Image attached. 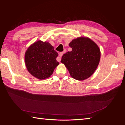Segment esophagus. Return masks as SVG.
<instances>
[{
    "instance_id": "esophagus-1",
    "label": "esophagus",
    "mask_w": 125,
    "mask_h": 125,
    "mask_svg": "<svg viewBox=\"0 0 125 125\" xmlns=\"http://www.w3.org/2000/svg\"><path fill=\"white\" fill-rule=\"evenodd\" d=\"M63 54V52H60L59 54V57H58L57 58V60L58 62H60V60H61V57H62V56Z\"/></svg>"
}]
</instances>
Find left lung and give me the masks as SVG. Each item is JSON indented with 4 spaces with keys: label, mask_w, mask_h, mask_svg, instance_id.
<instances>
[{
    "label": "left lung",
    "mask_w": 125,
    "mask_h": 125,
    "mask_svg": "<svg viewBox=\"0 0 125 125\" xmlns=\"http://www.w3.org/2000/svg\"><path fill=\"white\" fill-rule=\"evenodd\" d=\"M72 48L62 56L61 62L68 70L71 76L84 80L91 76L99 65L101 57L99 47L88 37H78L69 44Z\"/></svg>",
    "instance_id": "8db88e82"
}]
</instances>
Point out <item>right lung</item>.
I'll list each match as a JSON object with an SVG mask.
<instances>
[{
    "instance_id": "1",
    "label": "right lung",
    "mask_w": 125,
    "mask_h": 125,
    "mask_svg": "<svg viewBox=\"0 0 125 125\" xmlns=\"http://www.w3.org/2000/svg\"><path fill=\"white\" fill-rule=\"evenodd\" d=\"M58 52L48 42L38 41L30 46L25 54V62L33 76L45 79L51 76L59 65L56 60Z\"/></svg>"
}]
</instances>
